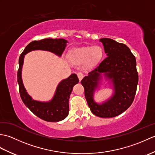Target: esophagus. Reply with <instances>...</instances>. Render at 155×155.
<instances>
[{
	"label": "esophagus",
	"mask_w": 155,
	"mask_h": 155,
	"mask_svg": "<svg viewBox=\"0 0 155 155\" xmlns=\"http://www.w3.org/2000/svg\"><path fill=\"white\" fill-rule=\"evenodd\" d=\"M77 74V76H78V79H79L80 81H81L82 79H83V78L84 77V74H83L82 72H78Z\"/></svg>",
	"instance_id": "34e87169"
}]
</instances>
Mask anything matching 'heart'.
Returning a JSON list of instances; mask_svg holds the SVG:
<instances>
[{
  "mask_svg": "<svg viewBox=\"0 0 155 155\" xmlns=\"http://www.w3.org/2000/svg\"><path fill=\"white\" fill-rule=\"evenodd\" d=\"M103 51L100 46L84 47L77 48L73 51V58L78 62L84 61L87 59L88 65H93L101 60L103 57Z\"/></svg>",
  "mask_w": 155,
  "mask_h": 155,
  "instance_id": "obj_1",
  "label": "heart"
}]
</instances>
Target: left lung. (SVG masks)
I'll return each instance as SVG.
<instances>
[{"instance_id": "left-lung-1", "label": "left lung", "mask_w": 155, "mask_h": 155, "mask_svg": "<svg viewBox=\"0 0 155 155\" xmlns=\"http://www.w3.org/2000/svg\"><path fill=\"white\" fill-rule=\"evenodd\" d=\"M107 57L81 81L84 96L91 111L101 118H112L123 113L133 103L139 81L136 58L127 45L113 39L103 38ZM101 73L112 80L115 94L110 100L101 105L93 99L94 91Z\"/></svg>"}]
</instances>
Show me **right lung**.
Listing matches in <instances>:
<instances>
[{
    "label": "right lung",
    "mask_w": 155,
    "mask_h": 155,
    "mask_svg": "<svg viewBox=\"0 0 155 155\" xmlns=\"http://www.w3.org/2000/svg\"><path fill=\"white\" fill-rule=\"evenodd\" d=\"M67 41L63 38H45L34 41L29 43L20 55L19 67L17 72V81L21 99L32 113L41 119L47 122L61 121L68 114V100L74 85L78 83L76 74H72L68 78L62 81L58 85L52 100L48 103H41L32 99L26 92L21 78V71L25 55L34 50H44L54 52L61 56L64 51Z\"/></svg>",
    "instance_id": "right-lung-1"
}]
</instances>
